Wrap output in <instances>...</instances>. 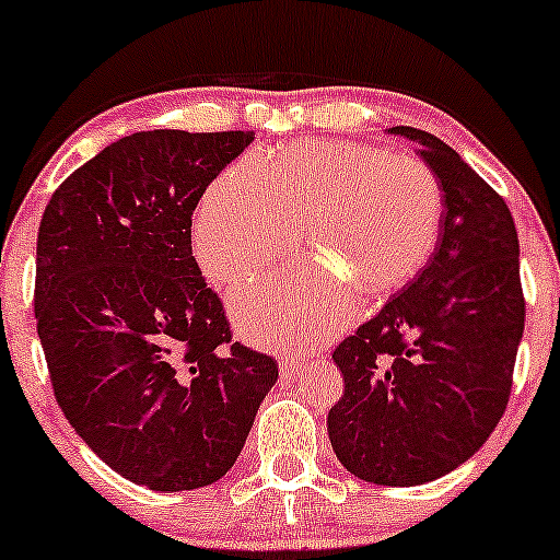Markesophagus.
I'll return each mask as SVG.
<instances>
[{
    "mask_svg": "<svg viewBox=\"0 0 560 560\" xmlns=\"http://www.w3.org/2000/svg\"><path fill=\"white\" fill-rule=\"evenodd\" d=\"M302 366H304V362H300V359L287 357L279 362V372H281V377H294V374L302 372Z\"/></svg>",
    "mask_w": 560,
    "mask_h": 560,
    "instance_id": "1",
    "label": "esophagus"
}]
</instances>
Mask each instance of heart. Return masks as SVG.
Masks as SVG:
<instances>
[{"label": "heart", "mask_w": 560, "mask_h": 560, "mask_svg": "<svg viewBox=\"0 0 560 560\" xmlns=\"http://www.w3.org/2000/svg\"><path fill=\"white\" fill-rule=\"evenodd\" d=\"M296 224L315 260L230 296L237 330L268 349L296 351L336 330L351 289L372 300L408 284L434 253L442 186L427 162L357 141L240 160L198 203L196 258L209 279L232 284L289 253Z\"/></svg>", "instance_id": "obj_1"}]
</instances>
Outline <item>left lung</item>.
Segmentation results:
<instances>
[{
    "instance_id": "left-lung-1",
    "label": "left lung",
    "mask_w": 560,
    "mask_h": 560,
    "mask_svg": "<svg viewBox=\"0 0 560 560\" xmlns=\"http://www.w3.org/2000/svg\"><path fill=\"white\" fill-rule=\"evenodd\" d=\"M390 133L416 141L436 175L442 224L416 279L332 351L343 398L328 436L351 476L421 486L476 455L504 416L525 296L504 198L429 131Z\"/></svg>"
}]
</instances>
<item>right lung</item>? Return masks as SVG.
I'll use <instances>...</instances> for the list:
<instances>
[{
  "mask_svg": "<svg viewBox=\"0 0 560 560\" xmlns=\"http://www.w3.org/2000/svg\"><path fill=\"white\" fill-rule=\"evenodd\" d=\"M253 131L124 137L51 196L35 247V320L54 395L82 442L152 491L217 483L279 366L232 343L190 217Z\"/></svg>",
  "mask_w": 560,
  "mask_h": 560,
  "instance_id": "1",
  "label": "right lung"
}]
</instances>
